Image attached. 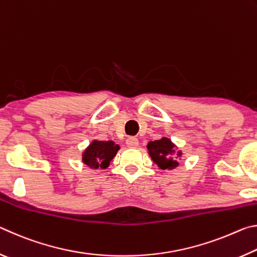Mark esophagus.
I'll return each instance as SVG.
<instances>
[{
  "instance_id": "34e87169",
  "label": "esophagus",
  "mask_w": 257,
  "mask_h": 257,
  "mask_svg": "<svg viewBox=\"0 0 257 257\" xmlns=\"http://www.w3.org/2000/svg\"><path fill=\"white\" fill-rule=\"evenodd\" d=\"M125 144H127L128 147H136L138 146V139L135 137H128L125 139Z\"/></svg>"
}]
</instances>
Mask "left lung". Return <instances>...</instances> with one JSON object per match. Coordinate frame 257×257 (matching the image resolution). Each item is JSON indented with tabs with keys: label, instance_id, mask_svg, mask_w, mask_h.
I'll return each mask as SVG.
<instances>
[{
	"label": "left lung",
	"instance_id": "1",
	"mask_svg": "<svg viewBox=\"0 0 257 257\" xmlns=\"http://www.w3.org/2000/svg\"><path fill=\"white\" fill-rule=\"evenodd\" d=\"M147 150H149V153L151 155L152 160L154 161V163L158 164V167L162 170L165 169H175L178 167L177 158H175L176 151H175V145L172 144L171 141L169 138H161L159 141L150 142L147 144ZM181 152H178L177 156H180Z\"/></svg>",
	"mask_w": 257,
	"mask_h": 257
}]
</instances>
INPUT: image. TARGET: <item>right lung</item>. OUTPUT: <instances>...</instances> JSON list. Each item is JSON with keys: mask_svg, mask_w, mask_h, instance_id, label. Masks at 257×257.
Segmentation results:
<instances>
[{"mask_svg": "<svg viewBox=\"0 0 257 257\" xmlns=\"http://www.w3.org/2000/svg\"><path fill=\"white\" fill-rule=\"evenodd\" d=\"M119 149L112 141H94L82 154V162L92 169H106Z\"/></svg>", "mask_w": 257, "mask_h": 257, "instance_id": "right-lung-1", "label": "right lung"}]
</instances>
